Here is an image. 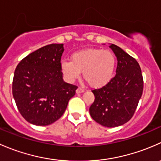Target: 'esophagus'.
Segmentation results:
<instances>
[{
    "instance_id": "esophagus-1",
    "label": "esophagus",
    "mask_w": 161,
    "mask_h": 161,
    "mask_svg": "<svg viewBox=\"0 0 161 161\" xmlns=\"http://www.w3.org/2000/svg\"><path fill=\"white\" fill-rule=\"evenodd\" d=\"M84 88H83V87H78V88L77 89V91H76V92L77 93V94H80V93H83L84 92Z\"/></svg>"
}]
</instances>
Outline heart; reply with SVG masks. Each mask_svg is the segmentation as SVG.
Here are the masks:
<instances>
[{
    "label": "heart",
    "mask_w": 161,
    "mask_h": 161,
    "mask_svg": "<svg viewBox=\"0 0 161 161\" xmlns=\"http://www.w3.org/2000/svg\"><path fill=\"white\" fill-rule=\"evenodd\" d=\"M60 66L69 82L79 78L83 72V77L91 87H100L108 84L113 77L116 59L110 50L87 49L74 53L71 61H61Z\"/></svg>",
    "instance_id": "obj_1"
}]
</instances>
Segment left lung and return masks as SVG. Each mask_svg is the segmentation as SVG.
<instances>
[{
	"label": "left lung",
	"instance_id": "obj_1",
	"mask_svg": "<svg viewBox=\"0 0 161 161\" xmlns=\"http://www.w3.org/2000/svg\"><path fill=\"white\" fill-rule=\"evenodd\" d=\"M117 57L116 74L99 89L92 91L94 102L89 108L91 116L105 127H116L133 116L143 91V79L138 62L123 49L111 44Z\"/></svg>",
	"mask_w": 161,
	"mask_h": 161
}]
</instances>
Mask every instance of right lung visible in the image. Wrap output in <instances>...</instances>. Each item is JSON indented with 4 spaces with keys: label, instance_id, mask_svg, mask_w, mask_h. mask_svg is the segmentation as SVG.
I'll return each instance as SVG.
<instances>
[{
    "label": "right lung",
    "instance_id": "1",
    "mask_svg": "<svg viewBox=\"0 0 161 161\" xmlns=\"http://www.w3.org/2000/svg\"><path fill=\"white\" fill-rule=\"evenodd\" d=\"M64 44L45 46L18 64L12 94L22 117L36 125H48L63 115L77 87L63 80Z\"/></svg>",
    "mask_w": 161,
    "mask_h": 161
}]
</instances>
